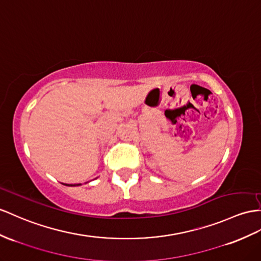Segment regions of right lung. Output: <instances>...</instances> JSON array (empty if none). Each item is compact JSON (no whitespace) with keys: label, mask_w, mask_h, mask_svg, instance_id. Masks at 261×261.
<instances>
[{"label":"right lung","mask_w":261,"mask_h":261,"mask_svg":"<svg viewBox=\"0 0 261 261\" xmlns=\"http://www.w3.org/2000/svg\"><path fill=\"white\" fill-rule=\"evenodd\" d=\"M78 185H80V184H69L68 186H78Z\"/></svg>","instance_id":"obj_1"}]
</instances>
